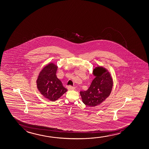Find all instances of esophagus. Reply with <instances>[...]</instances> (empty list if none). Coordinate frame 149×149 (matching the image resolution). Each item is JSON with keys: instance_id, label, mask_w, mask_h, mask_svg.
Returning a JSON list of instances; mask_svg holds the SVG:
<instances>
[{"instance_id": "obj_1", "label": "esophagus", "mask_w": 149, "mask_h": 149, "mask_svg": "<svg viewBox=\"0 0 149 149\" xmlns=\"http://www.w3.org/2000/svg\"><path fill=\"white\" fill-rule=\"evenodd\" d=\"M67 88L68 90H74L75 89V87H74L72 86L71 85H69L67 86Z\"/></svg>"}]
</instances>
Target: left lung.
Listing matches in <instances>:
<instances>
[{"mask_svg": "<svg viewBox=\"0 0 149 149\" xmlns=\"http://www.w3.org/2000/svg\"><path fill=\"white\" fill-rule=\"evenodd\" d=\"M95 78L89 88L86 91H80L83 102L90 107L99 105L109 97L113 88V79L106 69L98 67L94 69Z\"/></svg>", "mask_w": 149, "mask_h": 149, "instance_id": "obj_1", "label": "left lung"}]
</instances>
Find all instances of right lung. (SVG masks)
Wrapping results in <instances>:
<instances>
[{
	"label": "right lung",
	"mask_w": 149,
	"mask_h": 149,
	"mask_svg": "<svg viewBox=\"0 0 149 149\" xmlns=\"http://www.w3.org/2000/svg\"><path fill=\"white\" fill-rule=\"evenodd\" d=\"M57 68L58 67L54 63L47 65L40 71L36 81L40 93L52 101L58 100L67 91L56 76Z\"/></svg>",
	"instance_id": "obj_1"
}]
</instances>
